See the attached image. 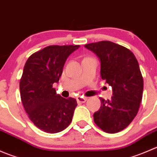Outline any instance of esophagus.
<instances>
[{
  "label": "esophagus",
  "instance_id": "1",
  "mask_svg": "<svg viewBox=\"0 0 157 157\" xmlns=\"http://www.w3.org/2000/svg\"><path fill=\"white\" fill-rule=\"evenodd\" d=\"M86 99H87V98L82 97V96H78V97L77 98V101L78 103H84L86 101Z\"/></svg>",
  "mask_w": 157,
  "mask_h": 157
}]
</instances>
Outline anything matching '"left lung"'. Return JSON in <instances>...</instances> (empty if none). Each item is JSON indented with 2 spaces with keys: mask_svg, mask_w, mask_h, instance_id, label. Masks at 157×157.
Segmentation results:
<instances>
[{
  "mask_svg": "<svg viewBox=\"0 0 157 157\" xmlns=\"http://www.w3.org/2000/svg\"><path fill=\"white\" fill-rule=\"evenodd\" d=\"M85 47L99 57L101 77L112 87V99L99 98L102 105L93 114L95 124L106 133L119 132L135 118L142 100L144 80L137 58L129 49L109 41Z\"/></svg>",
  "mask_w": 157,
  "mask_h": 157,
  "instance_id": "obj_1",
  "label": "left lung"
}]
</instances>
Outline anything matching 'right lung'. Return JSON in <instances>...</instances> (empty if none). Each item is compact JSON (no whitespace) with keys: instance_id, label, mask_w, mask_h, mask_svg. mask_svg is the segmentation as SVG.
Returning a JSON list of instances; mask_svg holds the SVG:
<instances>
[{"instance_id":"right-lung-1","label":"right lung","mask_w":157,"mask_h":157,"mask_svg":"<svg viewBox=\"0 0 157 157\" xmlns=\"http://www.w3.org/2000/svg\"><path fill=\"white\" fill-rule=\"evenodd\" d=\"M80 45H49L35 52L26 61L20 81L22 103L32 122L46 133L65 129L72 121L77 101L57 94L64 63Z\"/></svg>"}]
</instances>
